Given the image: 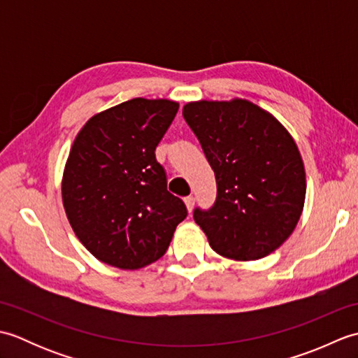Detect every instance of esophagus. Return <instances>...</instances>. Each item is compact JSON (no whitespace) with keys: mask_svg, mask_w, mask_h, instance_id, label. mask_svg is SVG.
I'll list each match as a JSON object with an SVG mask.
<instances>
[{"mask_svg":"<svg viewBox=\"0 0 358 358\" xmlns=\"http://www.w3.org/2000/svg\"><path fill=\"white\" fill-rule=\"evenodd\" d=\"M185 203H186V208H187V210L191 212L192 209H194V204H195V199L192 195H189V196H186L185 199Z\"/></svg>","mask_w":358,"mask_h":358,"instance_id":"obj_1","label":"esophagus"}]
</instances>
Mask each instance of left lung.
Wrapping results in <instances>:
<instances>
[{"label": "left lung", "instance_id": "obj_1", "mask_svg": "<svg viewBox=\"0 0 358 358\" xmlns=\"http://www.w3.org/2000/svg\"><path fill=\"white\" fill-rule=\"evenodd\" d=\"M183 117L215 173L217 200L194 220L217 254L258 260L278 249L305 206V166L286 127L241 98L192 101Z\"/></svg>", "mask_w": 358, "mask_h": 358}]
</instances>
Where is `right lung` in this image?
<instances>
[{
  "label": "right lung",
  "instance_id": "1",
  "mask_svg": "<svg viewBox=\"0 0 358 358\" xmlns=\"http://www.w3.org/2000/svg\"><path fill=\"white\" fill-rule=\"evenodd\" d=\"M177 112V101L134 98L94 115L72 144L63 206L78 240L106 264L132 271L157 262L187 215L155 158Z\"/></svg>",
  "mask_w": 358,
  "mask_h": 358
}]
</instances>
